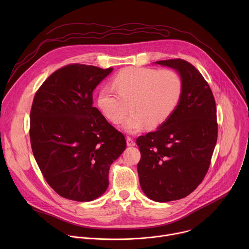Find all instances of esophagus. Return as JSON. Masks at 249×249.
<instances>
[{
  "label": "esophagus",
  "mask_w": 249,
  "mask_h": 249,
  "mask_svg": "<svg viewBox=\"0 0 249 249\" xmlns=\"http://www.w3.org/2000/svg\"><path fill=\"white\" fill-rule=\"evenodd\" d=\"M126 142H127V146L128 147H134L135 146V141L131 137H127L126 138Z\"/></svg>",
  "instance_id": "1"
}]
</instances>
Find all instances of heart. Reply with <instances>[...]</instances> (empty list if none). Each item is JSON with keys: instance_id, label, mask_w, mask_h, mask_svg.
Instances as JSON below:
<instances>
[{"instance_id": "b5f03b06", "label": "heart", "mask_w": 249, "mask_h": 249, "mask_svg": "<svg viewBox=\"0 0 249 249\" xmlns=\"http://www.w3.org/2000/svg\"><path fill=\"white\" fill-rule=\"evenodd\" d=\"M112 85L103 87L97 93L101 114L113 124L120 123L129 111L132 114L122 128L136 133L144 126L155 129L162 125L178 106L183 93V81L173 70L126 68L113 79Z\"/></svg>"}]
</instances>
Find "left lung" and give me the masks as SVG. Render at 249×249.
Masks as SVG:
<instances>
[{"label": "left lung", "instance_id": "obj_1", "mask_svg": "<svg viewBox=\"0 0 249 249\" xmlns=\"http://www.w3.org/2000/svg\"><path fill=\"white\" fill-rule=\"evenodd\" d=\"M176 70L183 81L181 100L155 132L137 138V165L143 192L156 202L192 193L209 169L218 139L214 95L199 71L182 59L157 61Z\"/></svg>", "mask_w": 249, "mask_h": 249}]
</instances>
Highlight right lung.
Segmentation results:
<instances>
[{"label":"right lung","instance_id":"add662e5","mask_svg":"<svg viewBox=\"0 0 249 249\" xmlns=\"http://www.w3.org/2000/svg\"><path fill=\"white\" fill-rule=\"evenodd\" d=\"M113 71L71 64L50 75L30 110L31 149L60 196L89 202L108 187L111 163L126 149L124 135L92 106L96 86Z\"/></svg>","mask_w":249,"mask_h":249}]
</instances>
